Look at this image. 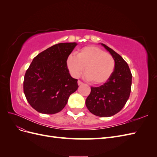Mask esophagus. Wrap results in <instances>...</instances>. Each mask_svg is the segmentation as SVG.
<instances>
[{
	"mask_svg": "<svg viewBox=\"0 0 157 157\" xmlns=\"http://www.w3.org/2000/svg\"><path fill=\"white\" fill-rule=\"evenodd\" d=\"M78 86H80V85H82L83 83L81 81H80V80H78Z\"/></svg>",
	"mask_w": 157,
	"mask_h": 157,
	"instance_id": "1",
	"label": "esophagus"
}]
</instances>
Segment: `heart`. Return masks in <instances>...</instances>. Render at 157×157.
Here are the masks:
<instances>
[{
    "label": "heart",
    "instance_id": "1",
    "mask_svg": "<svg viewBox=\"0 0 157 157\" xmlns=\"http://www.w3.org/2000/svg\"><path fill=\"white\" fill-rule=\"evenodd\" d=\"M71 75L78 78L85 67L86 77L95 85H100L110 78L115 67L111 55L96 46H86L77 56L70 55L67 61Z\"/></svg>",
    "mask_w": 157,
    "mask_h": 157
}]
</instances>
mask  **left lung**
I'll return each instance as SVG.
<instances>
[{
  "label": "left lung",
  "instance_id": "obj_1",
  "mask_svg": "<svg viewBox=\"0 0 157 157\" xmlns=\"http://www.w3.org/2000/svg\"><path fill=\"white\" fill-rule=\"evenodd\" d=\"M115 62L113 73L107 81L99 87H91L86 105L90 112L100 117H109L119 112L130 97L132 75L122 57L109 47L101 44Z\"/></svg>",
  "mask_w": 157,
  "mask_h": 157
}]
</instances>
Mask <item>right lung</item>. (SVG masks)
I'll return each instance as SVG.
<instances>
[{
  "mask_svg": "<svg viewBox=\"0 0 157 157\" xmlns=\"http://www.w3.org/2000/svg\"><path fill=\"white\" fill-rule=\"evenodd\" d=\"M77 45L76 42L57 44L33 59L25 75L23 92L36 111L48 115L59 113L77 90L78 80L71 77L67 65Z\"/></svg>",
  "mask_w": 157,
  "mask_h": 157,
  "instance_id": "add662e5",
  "label": "right lung"
}]
</instances>
